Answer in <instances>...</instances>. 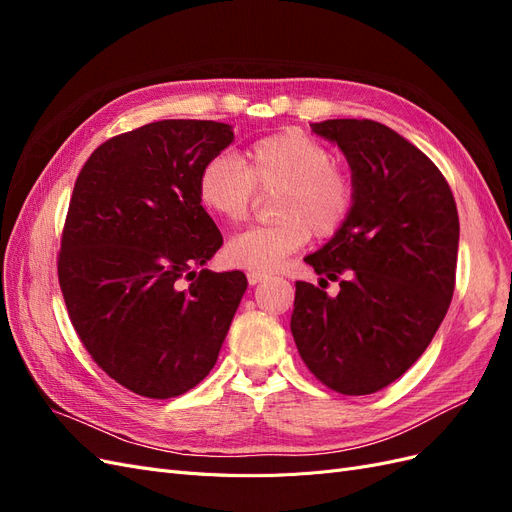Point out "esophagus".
<instances>
[{
	"label": "esophagus",
	"mask_w": 512,
	"mask_h": 512,
	"mask_svg": "<svg viewBox=\"0 0 512 512\" xmlns=\"http://www.w3.org/2000/svg\"><path fill=\"white\" fill-rule=\"evenodd\" d=\"M262 280H267V273H258V271H250V273H247V282H250L252 286L260 284Z\"/></svg>",
	"instance_id": "34e87169"
}]
</instances>
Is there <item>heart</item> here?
Listing matches in <instances>:
<instances>
[{"instance_id":"1","label":"heart","mask_w":512,"mask_h":512,"mask_svg":"<svg viewBox=\"0 0 512 512\" xmlns=\"http://www.w3.org/2000/svg\"><path fill=\"white\" fill-rule=\"evenodd\" d=\"M198 200L228 224L247 218L258 192L275 198V226L241 232L226 243L228 265L269 273L312 237L329 239L348 220L354 183L348 170L333 164L331 151L301 130L258 138L241 162L220 153L200 168Z\"/></svg>"}]
</instances>
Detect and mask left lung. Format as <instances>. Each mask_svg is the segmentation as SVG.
Here are the masks:
<instances>
[{"mask_svg": "<svg viewBox=\"0 0 512 512\" xmlns=\"http://www.w3.org/2000/svg\"><path fill=\"white\" fill-rule=\"evenodd\" d=\"M312 132L346 156L354 203L346 224L305 256L318 275L339 280L337 297L297 282L290 331L322 384L369 395L406 374L448 312L457 205L436 164L382 123L329 119Z\"/></svg>", "mask_w": 512, "mask_h": 512, "instance_id": "8db88e82", "label": "left lung"}]
</instances>
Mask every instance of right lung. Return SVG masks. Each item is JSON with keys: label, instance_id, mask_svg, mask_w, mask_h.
Returning <instances> with one entry per match:
<instances>
[{"label": "right lung", "instance_id": "add662e5", "mask_svg": "<svg viewBox=\"0 0 512 512\" xmlns=\"http://www.w3.org/2000/svg\"><path fill=\"white\" fill-rule=\"evenodd\" d=\"M232 141L228 123L153 121L100 145L76 177L59 286L91 359L136 395L194 389L247 288L241 271L205 269L224 241L196 190Z\"/></svg>", "mask_w": 512, "mask_h": 512}]
</instances>
